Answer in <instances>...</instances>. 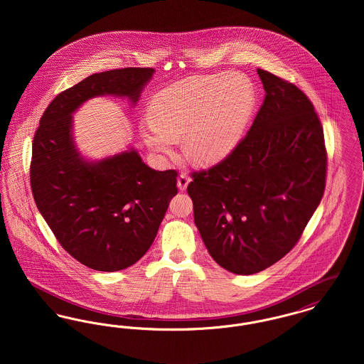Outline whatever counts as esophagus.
I'll use <instances>...</instances> for the list:
<instances>
[{
	"mask_svg": "<svg viewBox=\"0 0 364 364\" xmlns=\"http://www.w3.org/2000/svg\"><path fill=\"white\" fill-rule=\"evenodd\" d=\"M190 176L187 173H181L177 178V186H178V190L184 191L187 188L188 183H190Z\"/></svg>",
	"mask_w": 364,
	"mask_h": 364,
	"instance_id": "1",
	"label": "esophagus"
}]
</instances>
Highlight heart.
<instances>
[{
	"mask_svg": "<svg viewBox=\"0 0 364 364\" xmlns=\"http://www.w3.org/2000/svg\"><path fill=\"white\" fill-rule=\"evenodd\" d=\"M255 105L251 85L239 76H199L156 92L150 102L151 122L141 135L159 154L172 151L183 136L184 153L199 165H214L242 139Z\"/></svg>",
	"mask_w": 364,
	"mask_h": 364,
	"instance_id": "1",
	"label": "heart"
}]
</instances>
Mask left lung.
I'll list each match as a JSON object with an SVG mask.
<instances>
[{"mask_svg":"<svg viewBox=\"0 0 364 364\" xmlns=\"http://www.w3.org/2000/svg\"><path fill=\"white\" fill-rule=\"evenodd\" d=\"M266 91L250 131L210 169L191 172L193 220L211 258L255 274L300 240L326 186L323 128L294 83L257 70Z\"/></svg>","mask_w":364,"mask_h":364,"instance_id":"1","label":"left lung"}]
</instances>
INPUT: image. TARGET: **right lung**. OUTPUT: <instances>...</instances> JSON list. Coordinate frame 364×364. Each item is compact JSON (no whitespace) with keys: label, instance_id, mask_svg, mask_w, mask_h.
<instances>
[{"label":"right lung","instance_id":"add662e5","mask_svg":"<svg viewBox=\"0 0 364 364\" xmlns=\"http://www.w3.org/2000/svg\"><path fill=\"white\" fill-rule=\"evenodd\" d=\"M153 73V68L92 73L60 92L35 131L30 183L36 208L70 257L98 272L127 269L147 252L177 193L178 173L149 168L135 150L100 164L83 161L72 141L70 114L97 95L136 102Z\"/></svg>","mask_w":364,"mask_h":364}]
</instances>
